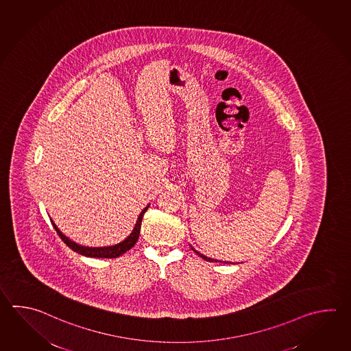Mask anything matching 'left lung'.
Returning a JSON list of instances; mask_svg holds the SVG:
<instances>
[{
  "label": "left lung",
  "mask_w": 351,
  "mask_h": 351,
  "mask_svg": "<svg viewBox=\"0 0 351 351\" xmlns=\"http://www.w3.org/2000/svg\"><path fill=\"white\" fill-rule=\"evenodd\" d=\"M191 249H193V250L195 251V252H196V254H197V255H199L200 258H204V260H206V261H210V263H222V261H219V260H215V258H208V256H205V255H202V254H200L199 251L195 250L193 246H191ZM225 264H234V263H228V261H225Z\"/></svg>",
  "instance_id": "obj_1"
}]
</instances>
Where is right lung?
Listing matches in <instances>:
<instances>
[{
  "label": "right lung",
  "mask_w": 351,
  "mask_h": 351,
  "mask_svg": "<svg viewBox=\"0 0 351 351\" xmlns=\"http://www.w3.org/2000/svg\"><path fill=\"white\" fill-rule=\"evenodd\" d=\"M149 206H150V205H147V206L143 208V211L140 213V215H138L136 223H135L134 230L131 231V234H130L129 237H126L125 240H122L121 243H114V245H111V246L90 247V246L80 245V243L72 241V240H70L69 237L64 235V234L61 232V230L58 229V226H56V223L53 222L52 219H51V222H52V225H53L55 230L58 231V237L62 239V241H64V243H66L70 249H72L73 251H76V252L80 254V255H84V256H87V258H119V256H121L122 254H125L126 251H129L131 247H134V245L136 243L138 235H140V229H141L143 216V214L146 213V210L149 208Z\"/></svg>",
  "instance_id": "obj_1"
}]
</instances>
